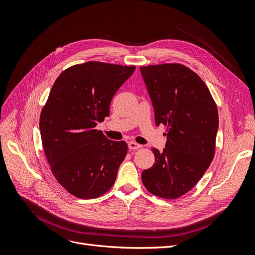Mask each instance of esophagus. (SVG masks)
Instances as JSON below:
<instances>
[{"label":"esophagus","mask_w":255,"mask_h":255,"mask_svg":"<svg viewBox=\"0 0 255 255\" xmlns=\"http://www.w3.org/2000/svg\"><path fill=\"white\" fill-rule=\"evenodd\" d=\"M128 149L129 150H137V149H140L141 148V144H139V143H136L135 141H129L128 142Z\"/></svg>","instance_id":"1"}]
</instances>
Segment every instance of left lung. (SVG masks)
Listing matches in <instances>:
<instances>
[{"label":"left lung","instance_id":"left-lung-1","mask_svg":"<svg viewBox=\"0 0 255 255\" xmlns=\"http://www.w3.org/2000/svg\"><path fill=\"white\" fill-rule=\"evenodd\" d=\"M140 72L156 126L167 127L166 148L152 149L155 163L141 180L154 196L176 199L192 189L214 158L217 106L205 83L184 65L140 67Z\"/></svg>","mask_w":255,"mask_h":255}]
</instances>
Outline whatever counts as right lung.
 Here are the masks:
<instances>
[{
    "instance_id": "add662e5",
    "label": "right lung",
    "mask_w": 255,
    "mask_h": 255,
    "mask_svg": "<svg viewBox=\"0 0 255 255\" xmlns=\"http://www.w3.org/2000/svg\"><path fill=\"white\" fill-rule=\"evenodd\" d=\"M134 71L135 66L88 61L66 69L53 85L39 120L42 146L52 173L75 197H100L116 181L128 144L96 127Z\"/></svg>"
}]
</instances>
